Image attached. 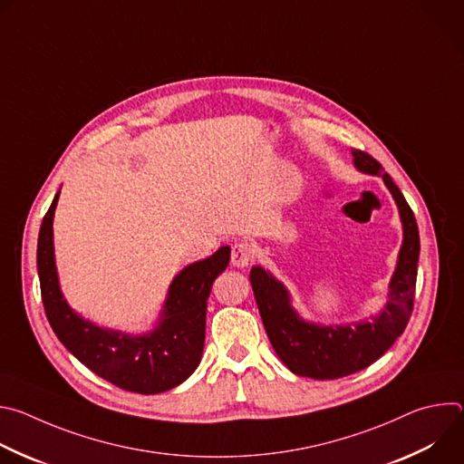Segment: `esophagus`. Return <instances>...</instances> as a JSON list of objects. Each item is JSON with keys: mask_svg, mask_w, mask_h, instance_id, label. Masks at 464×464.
I'll use <instances>...</instances> for the list:
<instances>
[{"mask_svg": "<svg viewBox=\"0 0 464 464\" xmlns=\"http://www.w3.org/2000/svg\"><path fill=\"white\" fill-rule=\"evenodd\" d=\"M255 258V246L247 240H240L231 249V264L237 268H246Z\"/></svg>", "mask_w": 464, "mask_h": 464, "instance_id": "obj_1", "label": "esophagus"}]
</instances>
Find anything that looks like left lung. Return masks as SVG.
Instances as JSON below:
<instances>
[{"label":"left lung","mask_w":464,"mask_h":464,"mask_svg":"<svg viewBox=\"0 0 464 464\" xmlns=\"http://www.w3.org/2000/svg\"><path fill=\"white\" fill-rule=\"evenodd\" d=\"M354 165L367 174L383 176L399 206L404 242L389 285V301L378 317L356 326H317L304 323L292 310L288 292L270 274L255 266L249 283L266 328V334L283 363L299 376L336 380L374 363L396 342L410 323L415 301L417 264L420 251L419 226L404 194L383 167L367 152L353 150Z\"/></svg>","instance_id":"8db88e82"}]
</instances>
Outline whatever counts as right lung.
Listing matches in <instances>:
<instances>
[{
	"label": "right lung",
	"mask_w": 464,
	"mask_h": 464,
	"mask_svg": "<svg viewBox=\"0 0 464 464\" xmlns=\"http://www.w3.org/2000/svg\"><path fill=\"white\" fill-rule=\"evenodd\" d=\"M56 200L58 192L42 220L36 249L42 303L56 338L90 371L124 391L156 394L185 382L202 360L208 297L227 268L231 249L224 246L187 266L170 285L160 326L147 336L130 338L84 321L63 301L53 256Z\"/></svg>",
	"instance_id": "1"
}]
</instances>
